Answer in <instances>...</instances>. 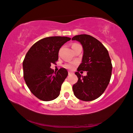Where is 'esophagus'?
Returning a JSON list of instances; mask_svg holds the SVG:
<instances>
[{"instance_id": "1", "label": "esophagus", "mask_w": 133, "mask_h": 133, "mask_svg": "<svg viewBox=\"0 0 133 133\" xmlns=\"http://www.w3.org/2000/svg\"><path fill=\"white\" fill-rule=\"evenodd\" d=\"M68 74H69V75H70L72 74V72H71V71H69V72H68Z\"/></svg>"}]
</instances>
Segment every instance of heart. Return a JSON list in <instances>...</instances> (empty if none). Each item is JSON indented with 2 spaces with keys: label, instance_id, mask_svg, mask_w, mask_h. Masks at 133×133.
<instances>
[{
  "label": "heart",
  "instance_id": "heart-1",
  "mask_svg": "<svg viewBox=\"0 0 133 133\" xmlns=\"http://www.w3.org/2000/svg\"><path fill=\"white\" fill-rule=\"evenodd\" d=\"M77 44H73L72 45H76ZM75 63H69V64H66L64 65V67H66V69H70V70H72L75 68Z\"/></svg>",
  "mask_w": 133,
  "mask_h": 133
}]
</instances>
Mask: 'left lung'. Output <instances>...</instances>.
Listing matches in <instances>:
<instances>
[{
	"label": "left lung",
	"mask_w": 133,
	"mask_h": 133,
	"mask_svg": "<svg viewBox=\"0 0 133 133\" xmlns=\"http://www.w3.org/2000/svg\"><path fill=\"white\" fill-rule=\"evenodd\" d=\"M71 39L80 42L83 49L82 63L75 73L78 81L73 86V93L82 101H94L104 93L110 81L112 65L108 51L99 41L89 35H76ZM81 70L87 71L86 77L79 74Z\"/></svg>",
	"instance_id": "8db88e82"
}]
</instances>
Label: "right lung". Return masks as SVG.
<instances>
[{
	"label": "right lung",
	"mask_w": 133,
	"mask_h": 133,
	"mask_svg": "<svg viewBox=\"0 0 133 133\" xmlns=\"http://www.w3.org/2000/svg\"><path fill=\"white\" fill-rule=\"evenodd\" d=\"M67 37H49L39 40L30 48L23 61L24 78L32 94L44 101L60 95L61 86L68 75L66 69L54 72L50 67L58 59L61 47L70 40Z\"/></svg>",
	"instance_id": "1"
}]
</instances>
